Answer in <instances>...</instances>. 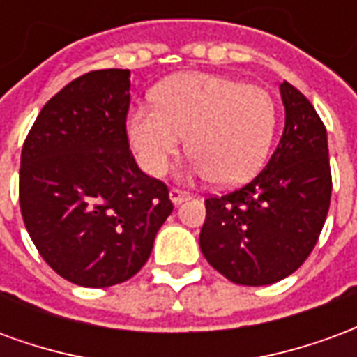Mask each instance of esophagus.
Instances as JSON below:
<instances>
[{"instance_id": "esophagus-1", "label": "esophagus", "mask_w": 357, "mask_h": 357, "mask_svg": "<svg viewBox=\"0 0 357 357\" xmlns=\"http://www.w3.org/2000/svg\"><path fill=\"white\" fill-rule=\"evenodd\" d=\"M187 199H191V195L185 193V191H179V189H172L170 191V201L174 202V204H181V202L187 201Z\"/></svg>"}]
</instances>
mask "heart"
Wrapping results in <instances>:
<instances>
[{"label":"heart","instance_id":"obj_1","mask_svg":"<svg viewBox=\"0 0 357 357\" xmlns=\"http://www.w3.org/2000/svg\"><path fill=\"white\" fill-rule=\"evenodd\" d=\"M155 107L128 116V137L141 168L162 176L187 135L189 174L233 187L255 178L268 160L277 105L268 89L210 73L176 74L153 91Z\"/></svg>","mask_w":357,"mask_h":357}]
</instances>
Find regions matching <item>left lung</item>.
Segmentation results:
<instances>
[{
	"instance_id": "1",
	"label": "left lung",
	"mask_w": 357,
	"mask_h": 357,
	"mask_svg": "<svg viewBox=\"0 0 357 357\" xmlns=\"http://www.w3.org/2000/svg\"><path fill=\"white\" fill-rule=\"evenodd\" d=\"M284 130L258 176L210 197L199 245L231 283L262 287L294 273L314 250L331 202L325 126L298 89L279 86Z\"/></svg>"
}]
</instances>
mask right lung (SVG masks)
Returning <instances> with one entry per match:
<instances>
[{"mask_svg":"<svg viewBox=\"0 0 357 357\" xmlns=\"http://www.w3.org/2000/svg\"><path fill=\"white\" fill-rule=\"evenodd\" d=\"M130 70H93L45 102L20 156V212L45 262L80 287L139 271L170 216L168 187L133 158Z\"/></svg>","mask_w":357,"mask_h":357,"instance_id":"obj_1","label":"right lung"}]
</instances>
